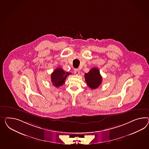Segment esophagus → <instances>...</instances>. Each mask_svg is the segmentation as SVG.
Returning <instances> with one entry per match:
<instances>
[{"instance_id": "esophagus-1", "label": "esophagus", "mask_w": 149, "mask_h": 149, "mask_svg": "<svg viewBox=\"0 0 149 149\" xmlns=\"http://www.w3.org/2000/svg\"><path fill=\"white\" fill-rule=\"evenodd\" d=\"M74 72L75 74L79 75L80 74V70L79 69H75L74 70Z\"/></svg>"}]
</instances>
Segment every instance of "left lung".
Listing matches in <instances>:
<instances>
[{"label": "left lung", "instance_id": "8db88e82", "mask_svg": "<svg viewBox=\"0 0 149 149\" xmlns=\"http://www.w3.org/2000/svg\"><path fill=\"white\" fill-rule=\"evenodd\" d=\"M85 79L87 86L92 89L97 88L102 82V77L97 68H93L88 73H86Z\"/></svg>", "mask_w": 149, "mask_h": 149}]
</instances>
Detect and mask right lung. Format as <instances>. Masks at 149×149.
I'll list each match as a JSON object with an SVG mask.
<instances>
[{
  "mask_svg": "<svg viewBox=\"0 0 149 149\" xmlns=\"http://www.w3.org/2000/svg\"><path fill=\"white\" fill-rule=\"evenodd\" d=\"M71 74L70 72H66L61 68L56 69L51 74L52 82L56 87L62 86L65 82L67 77Z\"/></svg>",
  "mask_w": 149,
  "mask_h": 149,
  "instance_id": "add662e5",
  "label": "right lung"
}]
</instances>
